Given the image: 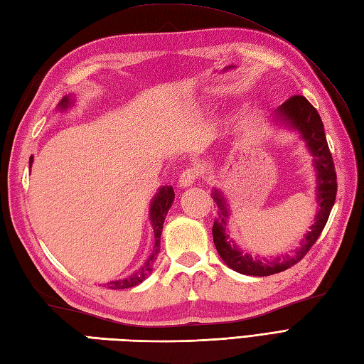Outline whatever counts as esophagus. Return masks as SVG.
I'll list each match as a JSON object with an SVG mask.
<instances>
[{
    "label": "esophagus",
    "mask_w": 364,
    "mask_h": 364,
    "mask_svg": "<svg viewBox=\"0 0 364 364\" xmlns=\"http://www.w3.org/2000/svg\"><path fill=\"white\" fill-rule=\"evenodd\" d=\"M202 176H203V172L198 167L186 168L180 175V178H178V188L186 189V188L192 186V184H194L197 180H200V178H202Z\"/></svg>",
    "instance_id": "esophagus-1"
}]
</instances>
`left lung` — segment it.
Here are the masks:
<instances>
[{
  "label": "left lung",
  "instance_id": "8db88e82",
  "mask_svg": "<svg viewBox=\"0 0 364 364\" xmlns=\"http://www.w3.org/2000/svg\"><path fill=\"white\" fill-rule=\"evenodd\" d=\"M275 125L284 127L286 129L294 131L301 141L305 142L308 153L313 156L311 164L316 172V203H318V211L310 231L301 237L300 245L291 255H282L272 259H266L261 257H252L250 253H244L239 249L237 244L228 235V218L230 208L225 196L222 194L220 189L213 191L211 197L219 208V219L214 220L213 225V239L215 250L223 262L242 275L253 277H267L274 275L283 270L292 267L294 264L305 257L306 252L311 249L313 244L318 241L323 227L328 220L331 208L335 205L336 198V172L331 153L328 150L327 137L323 133V123L321 115L314 109V106L308 102L305 97L294 95L288 102L278 106L272 114V120Z\"/></svg>",
  "mask_w": 364,
  "mask_h": 364
}]
</instances>
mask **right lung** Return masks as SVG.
Here are the masks:
<instances>
[{"mask_svg": "<svg viewBox=\"0 0 364 364\" xmlns=\"http://www.w3.org/2000/svg\"><path fill=\"white\" fill-rule=\"evenodd\" d=\"M72 106H75V97L73 95H65L63 100H60L59 105L56 106V111L59 112H65L70 109ZM34 158L31 156L29 158V167L33 166ZM173 198H175V192L172 186H162L158 189L156 196L151 198V203H150V222H151V227L154 231V245H153V252L144 262V266L136 270L131 275L125 277V278H120V280H112V282H107L105 286H107L109 289H128V288H133V286H137L139 283H142L146 277L151 274L153 270V262L156 259V255L161 250V233H162V225H164V220H166V215L170 210V206L173 203Z\"/></svg>", "mask_w": 364, "mask_h": 364, "instance_id": "add662e5", "label": "right lung"}]
</instances>
